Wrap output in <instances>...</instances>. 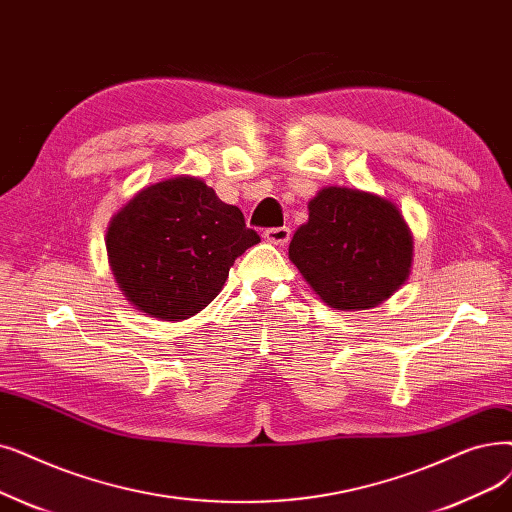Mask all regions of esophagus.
<instances>
[{
  "mask_svg": "<svg viewBox=\"0 0 512 512\" xmlns=\"http://www.w3.org/2000/svg\"><path fill=\"white\" fill-rule=\"evenodd\" d=\"M263 238L272 242V244H280V247H284V244L291 240V228L286 226H280V228H268L263 232Z\"/></svg>",
  "mask_w": 512,
  "mask_h": 512,
  "instance_id": "obj_1",
  "label": "esophagus"
}]
</instances>
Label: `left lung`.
Returning <instances> with one entry per match:
<instances>
[{
  "label": "left lung",
  "instance_id": "1",
  "mask_svg": "<svg viewBox=\"0 0 512 512\" xmlns=\"http://www.w3.org/2000/svg\"><path fill=\"white\" fill-rule=\"evenodd\" d=\"M288 257L326 305L368 309L406 282L412 236L385 198L330 186L309 201Z\"/></svg>",
  "mask_w": 512,
  "mask_h": 512
}]
</instances>
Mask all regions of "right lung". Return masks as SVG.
I'll return each instance as SVG.
<instances>
[{
    "label": "right lung",
    "instance_id": "1",
    "mask_svg": "<svg viewBox=\"0 0 512 512\" xmlns=\"http://www.w3.org/2000/svg\"><path fill=\"white\" fill-rule=\"evenodd\" d=\"M261 238L238 207L196 177L144 188L113 217L110 268L125 297L146 316L186 320L205 309L236 257Z\"/></svg>",
    "mask_w": 512,
    "mask_h": 512
}]
</instances>
